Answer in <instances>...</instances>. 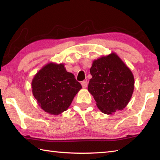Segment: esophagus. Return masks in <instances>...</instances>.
<instances>
[{
  "label": "esophagus",
  "mask_w": 160,
  "mask_h": 160,
  "mask_svg": "<svg viewBox=\"0 0 160 160\" xmlns=\"http://www.w3.org/2000/svg\"><path fill=\"white\" fill-rule=\"evenodd\" d=\"M81 84H82V88H86L87 87V85H88V82H87V81H82V82H81Z\"/></svg>",
  "instance_id": "esophagus-1"
}]
</instances>
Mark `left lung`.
Masks as SVG:
<instances>
[{
    "mask_svg": "<svg viewBox=\"0 0 160 160\" xmlns=\"http://www.w3.org/2000/svg\"><path fill=\"white\" fill-rule=\"evenodd\" d=\"M88 91L104 114L112 115L127 106L134 90L132 71L115 52L93 61Z\"/></svg>",
    "mask_w": 160,
    "mask_h": 160,
    "instance_id": "1",
    "label": "left lung"
}]
</instances>
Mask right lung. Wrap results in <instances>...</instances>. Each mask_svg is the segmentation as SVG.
I'll use <instances>...</instances> for the list:
<instances>
[{
    "label": "right lung",
    "mask_w": 160,
    "mask_h": 160,
    "mask_svg": "<svg viewBox=\"0 0 160 160\" xmlns=\"http://www.w3.org/2000/svg\"><path fill=\"white\" fill-rule=\"evenodd\" d=\"M32 93L46 113L58 115L67 110L82 86L63 63L50 62L37 72L32 81Z\"/></svg>",
    "instance_id": "right-lung-1"
}]
</instances>
